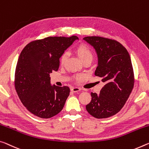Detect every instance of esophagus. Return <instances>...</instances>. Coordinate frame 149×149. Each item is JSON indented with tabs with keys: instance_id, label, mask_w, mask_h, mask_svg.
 <instances>
[{
	"instance_id": "esophagus-1",
	"label": "esophagus",
	"mask_w": 149,
	"mask_h": 149,
	"mask_svg": "<svg viewBox=\"0 0 149 149\" xmlns=\"http://www.w3.org/2000/svg\"><path fill=\"white\" fill-rule=\"evenodd\" d=\"M80 90H81V89H80L79 87H72V89H71V91L73 92H77V91H79Z\"/></svg>"
}]
</instances>
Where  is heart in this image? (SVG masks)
<instances>
[{"mask_svg":"<svg viewBox=\"0 0 149 149\" xmlns=\"http://www.w3.org/2000/svg\"><path fill=\"white\" fill-rule=\"evenodd\" d=\"M76 52L83 62H86V61H91V62L93 60V54L89 47H87L86 45L81 44L79 46H77L76 48ZM68 54L66 52L62 54L60 59L61 64H63L65 62L68 58Z\"/></svg>","mask_w":149,"mask_h":149,"instance_id":"obj_1","label":"heart"}]
</instances>
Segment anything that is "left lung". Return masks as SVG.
I'll use <instances>...</instances> for the list:
<instances>
[{"label":"left lung","mask_w":149,"mask_h":149,"mask_svg":"<svg viewBox=\"0 0 149 149\" xmlns=\"http://www.w3.org/2000/svg\"><path fill=\"white\" fill-rule=\"evenodd\" d=\"M84 40L95 49L98 65L95 75L101 77L104 83L99 95L91 92V100L86 109L97 119L111 117L125 104L134 87V72L129 54L115 40L100 36H87Z\"/></svg>","instance_id":"obj_1"}]
</instances>
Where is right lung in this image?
Instances as JSON below:
<instances>
[{"instance_id":"right-lung-1","label":"right lung","mask_w":149,"mask_h":149,"mask_svg":"<svg viewBox=\"0 0 149 149\" xmlns=\"http://www.w3.org/2000/svg\"><path fill=\"white\" fill-rule=\"evenodd\" d=\"M77 39L76 36L47 37L30 42L21 52L15 87L22 104L36 116L48 119L62 110L70 89L52 86L49 74L57 72L62 54Z\"/></svg>"}]
</instances>
